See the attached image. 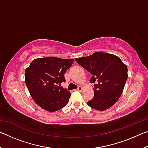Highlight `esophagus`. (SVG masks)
I'll list each match as a JSON object with an SVG mask.
<instances>
[{"label": "esophagus", "mask_w": 148, "mask_h": 148, "mask_svg": "<svg viewBox=\"0 0 148 148\" xmlns=\"http://www.w3.org/2000/svg\"><path fill=\"white\" fill-rule=\"evenodd\" d=\"M82 89H83V88H82V87H81V86H79V87H77V88L76 89V91H81Z\"/></svg>", "instance_id": "1"}]
</instances>
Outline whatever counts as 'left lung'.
Here are the masks:
<instances>
[{
    "label": "left lung",
    "instance_id": "8db88e82",
    "mask_svg": "<svg viewBox=\"0 0 148 148\" xmlns=\"http://www.w3.org/2000/svg\"><path fill=\"white\" fill-rule=\"evenodd\" d=\"M76 61L90 72L94 84V97L87 105L99 111L110 108L118 101L127 79V67L113 54L96 52L76 58Z\"/></svg>",
    "mask_w": 148,
    "mask_h": 148
}]
</instances>
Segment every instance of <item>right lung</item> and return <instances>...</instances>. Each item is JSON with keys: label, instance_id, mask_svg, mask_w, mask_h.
I'll use <instances>...</instances> for the list:
<instances>
[{"label": "right lung", "instance_id": "1", "mask_svg": "<svg viewBox=\"0 0 148 148\" xmlns=\"http://www.w3.org/2000/svg\"><path fill=\"white\" fill-rule=\"evenodd\" d=\"M74 59L44 57L33 60L26 69L25 84L34 102L42 108L56 112L68 103L71 92L61 86Z\"/></svg>", "mask_w": 148, "mask_h": 148}]
</instances>
